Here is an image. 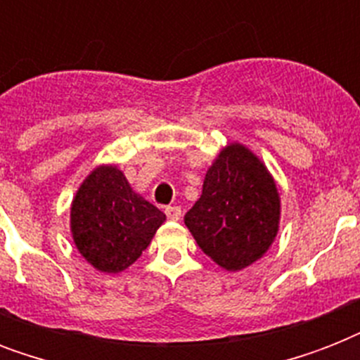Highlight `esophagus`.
<instances>
[{
	"label": "esophagus",
	"mask_w": 360,
	"mask_h": 360,
	"mask_svg": "<svg viewBox=\"0 0 360 360\" xmlns=\"http://www.w3.org/2000/svg\"><path fill=\"white\" fill-rule=\"evenodd\" d=\"M166 217H168L169 220H179L181 219L179 205H168V207H166Z\"/></svg>",
	"instance_id": "1"
}]
</instances>
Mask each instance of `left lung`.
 <instances>
[{
    "label": "left lung",
    "mask_w": 360,
    "mask_h": 360,
    "mask_svg": "<svg viewBox=\"0 0 360 360\" xmlns=\"http://www.w3.org/2000/svg\"><path fill=\"white\" fill-rule=\"evenodd\" d=\"M198 246L226 271L248 267L269 250L280 224V194L267 166L243 143H228L185 214Z\"/></svg>",
    "instance_id": "obj_1"
}]
</instances>
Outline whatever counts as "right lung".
<instances>
[{
  "mask_svg": "<svg viewBox=\"0 0 360 360\" xmlns=\"http://www.w3.org/2000/svg\"><path fill=\"white\" fill-rule=\"evenodd\" d=\"M166 214L132 191L117 166L87 175L70 205V233L87 263L101 273L129 269L146 250Z\"/></svg>",
  "mask_w": 360,
  "mask_h": 360,
  "instance_id": "obj_1",
  "label": "right lung"
}]
</instances>
